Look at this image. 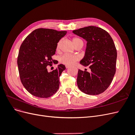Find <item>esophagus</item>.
<instances>
[{
	"label": "esophagus",
	"mask_w": 135,
	"mask_h": 135,
	"mask_svg": "<svg viewBox=\"0 0 135 135\" xmlns=\"http://www.w3.org/2000/svg\"><path fill=\"white\" fill-rule=\"evenodd\" d=\"M65 67H66V69H68V68H70V66H68V65H66V66H65Z\"/></svg>",
	"instance_id": "obj_1"
}]
</instances>
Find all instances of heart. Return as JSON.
Instances as JSON below:
<instances>
[{"label":"heart","instance_id":"1","mask_svg":"<svg viewBox=\"0 0 135 135\" xmlns=\"http://www.w3.org/2000/svg\"><path fill=\"white\" fill-rule=\"evenodd\" d=\"M78 42H82V40L77 38L73 39V43L74 44H74ZM60 42H59L57 43V47H56L57 50H59V47H60ZM79 60V58L78 56L65 54L60 57L59 61L60 63L61 64H64L65 65H68V66H72V65H74L75 62L78 61Z\"/></svg>","mask_w":135,"mask_h":135}]
</instances>
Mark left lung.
<instances>
[{"label":"left lung","instance_id":"obj_1","mask_svg":"<svg viewBox=\"0 0 135 135\" xmlns=\"http://www.w3.org/2000/svg\"><path fill=\"white\" fill-rule=\"evenodd\" d=\"M73 32L87 42L80 64L88 66L91 70L89 73L79 69L78 87L87 95H99L109 87L116 71L117 52L113 40L107 31L94 26L80 28Z\"/></svg>","mask_w":135,"mask_h":135}]
</instances>
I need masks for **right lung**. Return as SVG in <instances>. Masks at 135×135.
<instances>
[{
	"instance_id": "1",
	"label": "right lung",
	"mask_w": 135,
	"mask_h": 135,
	"mask_svg": "<svg viewBox=\"0 0 135 135\" xmlns=\"http://www.w3.org/2000/svg\"><path fill=\"white\" fill-rule=\"evenodd\" d=\"M66 31L37 28L28 35L20 48L17 65L20 78L23 87L32 95L48 98L54 95L60 86V76L66 69L62 64L51 72L47 66L54 62L59 40ZM55 61V60H54Z\"/></svg>"
}]
</instances>
